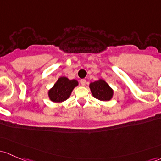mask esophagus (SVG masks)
<instances>
[{
  "instance_id": "34e87169",
  "label": "esophagus",
  "mask_w": 161,
  "mask_h": 161,
  "mask_svg": "<svg viewBox=\"0 0 161 161\" xmlns=\"http://www.w3.org/2000/svg\"><path fill=\"white\" fill-rule=\"evenodd\" d=\"M80 84L82 86H84L86 85V79H81L80 80Z\"/></svg>"
}]
</instances>
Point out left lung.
<instances>
[{"instance_id": "obj_1", "label": "left lung", "mask_w": 161, "mask_h": 161, "mask_svg": "<svg viewBox=\"0 0 161 161\" xmlns=\"http://www.w3.org/2000/svg\"><path fill=\"white\" fill-rule=\"evenodd\" d=\"M89 89L94 98L100 101H109L113 96V89L103 79L89 84Z\"/></svg>"}]
</instances>
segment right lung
<instances>
[{"label":"right lung","mask_w":161,"mask_h":161,"mask_svg":"<svg viewBox=\"0 0 161 161\" xmlns=\"http://www.w3.org/2000/svg\"><path fill=\"white\" fill-rule=\"evenodd\" d=\"M78 85L79 82L75 79L70 80L65 76L58 78L57 82L48 90V98L53 103L64 102L70 97L72 90Z\"/></svg>","instance_id":"obj_1"}]
</instances>
